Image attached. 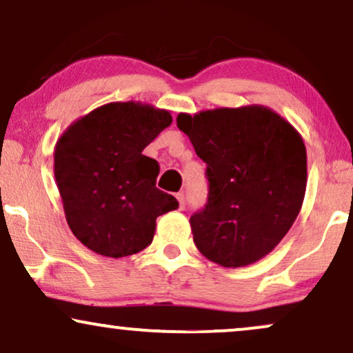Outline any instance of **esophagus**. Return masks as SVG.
Segmentation results:
<instances>
[{"label": "esophagus", "instance_id": "1", "mask_svg": "<svg viewBox=\"0 0 353 353\" xmlns=\"http://www.w3.org/2000/svg\"><path fill=\"white\" fill-rule=\"evenodd\" d=\"M176 199H177V202H179V208H181V210L184 208V207H185V197H184V194H182V192H177Z\"/></svg>", "mask_w": 353, "mask_h": 353}]
</instances>
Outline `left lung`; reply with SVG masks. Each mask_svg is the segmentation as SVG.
<instances>
[{"label":"left lung","mask_w":353,"mask_h":353,"mask_svg":"<svg viewBox=\"0 0 353 353\" xmlns=\"http://www.w3.org/2000/svg\"><path fill=\"white\" fill-rule=\"evenodd\" d=\"M176 122L207 163L208 203L190 216L195 246L221 267L261 261L301 210L307 181L301 135L259 104L181 112Z\"/></svg>","instance_id":"8db88e82"}]
</instances>
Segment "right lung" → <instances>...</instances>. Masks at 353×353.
<instances>
[{"label": "right lung", "instance_id": "obj_1", "mask_svg": "<svg viewBox=\"0 0 353 353\" xmlns=\"http://www.w3.org/2000/svg\"><path fill=\"white\" fill-rule=\"evenodd\" d=\"M172 123L166 109L109 102L57 140L53 174L71 233L92 252L125 257L153 241L156 218L179 207L156 187L159 166L143 151Z\"/></svg>", "mask_w": 353, "mask_h": 353}]
</instances>
